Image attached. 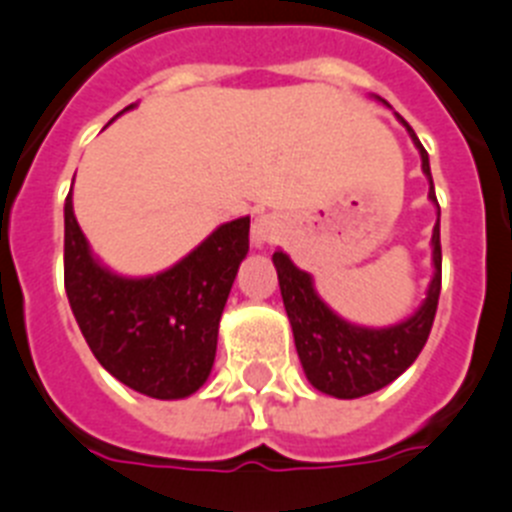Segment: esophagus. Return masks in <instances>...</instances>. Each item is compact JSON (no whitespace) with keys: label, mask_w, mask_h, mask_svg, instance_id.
Segmentation results:
<instances>
[{"label":"esophagus","mask_w":512,"mask_h":512,"mask_svg":"<svg viewBox=\"0 0 512 512\" xmlns=\"http://www.w3.org/2000/svg\"><path fill=\"white\" fill-rule=\"evenodd\" d=\"M281 234V221L275 219L273 213H262L252 221V244L255 247H265V244L275 242Z\"/></svg>","instance_id":"34e87169"}]
</instances>
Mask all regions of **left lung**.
I'll return each instance as SVG.
<instances>
[{"mask_svg": "<svg viewBox=\"0 0 512 512\" xmlns=\"http://www.w3.org/2000/svg\"><path fill=\"white\" fill-rule=\"evenodd\" d=\"M381 100V97H376ZM389 108V102L381 100ZM399 123L407 128L412 144L420 151L422 175L430 182V203L438 211L433 226V278L428 283L425 299L410 317L389 327H363L340 317L327 301L319 296L314 278L306 270L296 268L283 250H275L273 265L278 270L283 306L293 330V342L299 353L301 368L314 389L337 399H358L384 389L386 384L402 376L415 363L422 345L428 342L433 327L438 296H441V208L435 201L433 177H430L428 151L422 149L402 115Z\"/></svg>", "mask_w": 512, "mask_h": 512, "instance_id": "obj_1", "label": "left lung"}]
</instances>
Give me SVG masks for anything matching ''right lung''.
<instances>
[{
	"label": "right lung",
	"mask_w": 512,
	"mask_h": 512,
	"mask_svg": "<svg viewBox=\"0 0 512 512\" xmlns=\"http://www.w3.org/2000/svg\"><path fill=\"white\" fill-rule=\"evenodd\" d=\"M247 252L250 216H242L216 226L167 270L115 273L92 252L66 195L64 283L74 319L100 366L151 399H185L208 381L221 314Z\"/></svg>",
	"instance_id": "right-lung-1"
}]
</instances>
